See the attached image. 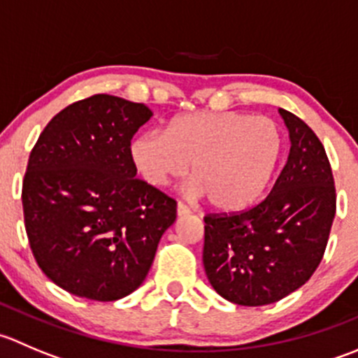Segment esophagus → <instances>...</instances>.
<instances>
[{"label":"esophagus","instance_id":"obj_1","mask_svg":"<svg viewBox=\"0 0 358 358\" xmlns=\"http://www.w3.org/2000/svg\"><path fill=\"white\" fill-rule=\"evenodd\" d=\"M176 215H178V216L190 215V208H189V206L183 204V202H178V204H176Z\"/></svg>","mask_w":358,"mask_h":358}]
</instances>
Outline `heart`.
Instances as JSON below:
<instances>
[{
    "label": "heart",
    "instance_id": "heart-1",
    "mask_svg": "<svg viewBox=\"0 0 358 358\" xmlns=\"http://www.w3.org/2000/svg\"><path fill=\"white\" fill-rule=\"evenodd\" d=\"M282 150L275 121L244 112H189L169 119L164 133L149 131L129 142L136 175L150 187H164L187 175L185 192L208 197L220 211H239L268 183Z\"/></svg>",
    "mask_w": 358,
    "mask_h": 358
}]
</instances>
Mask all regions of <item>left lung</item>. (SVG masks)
I'll use <instances>...</instances> for the list:
<instances>
[{"label":"left lung","instance_id":"1","mask_svg":"<svg viewBox=\"0 0 358 358\" xmlns=\"http://www.w3.org/2000/svg\"><path fill=\"white\" fill-rule=\"evenodd\" d=\"M279 114L291 149L268 196L244 213L204 218L206 275L236 305H270L299 289L319 266L334 220L324 145L301 119L284 109Z\"/></svg>","mask_w":358,"mask_h":358}]
</instances>
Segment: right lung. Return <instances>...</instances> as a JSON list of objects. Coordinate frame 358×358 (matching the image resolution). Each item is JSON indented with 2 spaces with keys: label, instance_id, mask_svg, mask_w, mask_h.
Here are the masks:
<instances>
[{
  "label": "right lung",
  "instance_id": "right-lung-1",
  "mask_svg": "<svg viewBox=\"0 0 358 358\" xmlns=\"http://www.w3.org/2000/svg\"><path fill=\"white\" fill-rule=\"evenodd\" d=\"M152 117L112 95L76 102L39 135L22 187L39 268L79 298L115 301L145 280L176 202L136 178L128 147Z\"/></svg>",
  "mask_w": 358,
  "mask_h": 358
}]
</instances>
